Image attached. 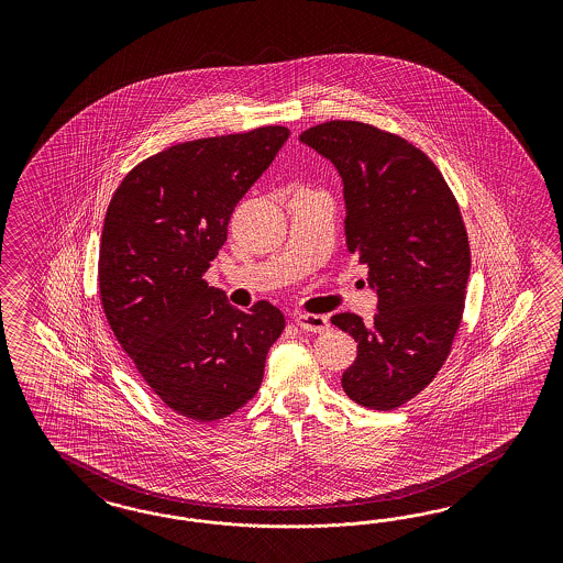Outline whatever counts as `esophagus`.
I'll list each match as a JSON object with an SVG mask.
<instances>
[{
	"instance_id": "esophagus-1",
	"label": "esophagus",
	"mask_w": 563,
	"mask_h": 563,
	"mask_svg": "<svg viewBox=\"0 0 563 563\" xmlns=\"http://www.w3.org/2000/svg\"><path fill=\"white\" fill-rule=\"evenodd\" d=\"M297 325L307 332H324L328 328V318L318 316V313H299L297 316Z\"/></svg>"
}]
</instances>
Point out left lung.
Listing matches in <instances>:
<instances>
[{
    "label": "left lung",
    "mask_w": 563,
    "mask_h": 563,
    "mask_svg": "<svg viewBox=\"0 0 563 563\" xmlns=\"http://www.w3.org/2000/svg\"><path fill=\"white\" fill-rule=\"evenodd\" d=\"M299 140L339 170L346 245L377 295L372 324L355 313L332 318L357 342L342 390L361 407L396 409L440 372L461 325L471 273L461 210L442 173L405 137L328 121Z\"/></svg>",
    "instance_id": "8db88e82"
}]
</instances>
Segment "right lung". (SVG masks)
<instances>
[{"label": "right lung", "mask_w": 563, "mask_h": 563, "mask_svg": "<svg viewBox=\"0 0 563 563\" xmlns=\"http://www.w3.org/2000/svg\"><path fill=\"white\" fill-rule=\"evenodd\" d=\"M290 136L283 125L175 144L130 170L102 224L99 289L107 322L169 409L217 421L254 398L285 316L243 311L208 287L239 200Z\"/></svg>", "instance_id": "1"}]
</instances>
